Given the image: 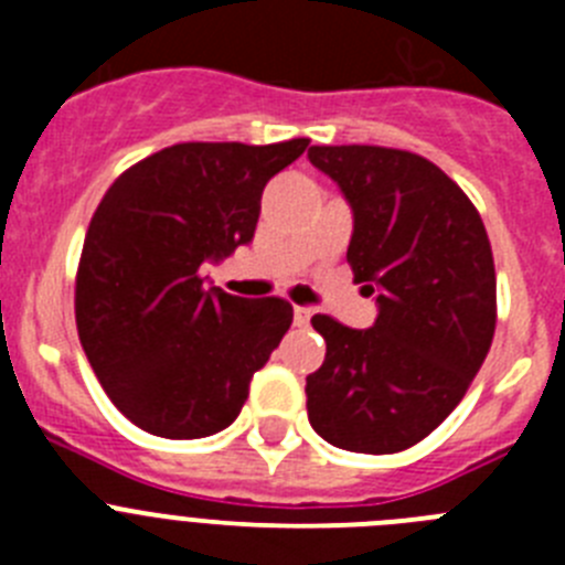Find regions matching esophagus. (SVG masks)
Here are the masks:
<instances>
[{"label": "esophagus", "mask_w": 565, "mask_h": 565, "mask_svg": "<svg viewBox=\"0 0 565 565\" xmlns=\"http://www.w3.org/2000/svg\"><path fill=\"white\" fill-rule=\"evenodd\" d=\"M311 308L306 306H294V326L297 328H308V322H311Z\"/></svg>", "instance_id": "esophagus-1"}]
</instances>
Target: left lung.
Masks as SVG:
<instances>
[{"label":"left lung","instance_id":"obj_1","mask_svg":"<svg viewBox=\"0 0 565 565\" xmlns=\"http://www.w3.org/2000/svg\"><path fill=\"white\" fill-rule=\"evenodd\" d=\"M353 212L348 263L376 297L367 331L317 313L328 353L308 422L339 450H407L456 411L495 333V263L481 214L436 163L387 147H311Z\"/></svg>","mask_w":565,"mask_h":565}]
</instances>
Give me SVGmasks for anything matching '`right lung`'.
<instances>
[{
	"instance_id": "add662e5",
	"label": "right lung",
	"mask_w": 565,
	"mask_h": 565,
	"mask_svg": "<svg viewBox=\"0 0 565 565\" xmlns=\"http://www.w3.org/2000/svg\"><path fill=\"white\" fill-rule=\"evenodd\" d=\"M308 138L174 143L118 178L98 203L76 277V326L98 382L141 430H226L254 373L291 328L286 299L206 288L201 268L248 246L259 198Z\"/></svg>"
}]
</instances>
